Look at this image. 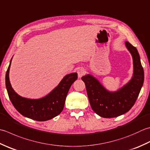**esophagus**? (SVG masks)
Masks as SVG:
<instances>
[{
  "label": "esophagus",
  "mask_w": 150,
  "mask_h": 150,
  "mask_svg": "<svg viewBox=\"0 0 150 150\" xmlns=\"http://www.w3.org/2000/svg\"><path fill=\"white\" fill-rule=\"evenodd\" d=\"M85 73H86V71H85V69L84 68H79V69H78V70H77L78 77L79 78L82 77L85 74Z\"/></svg>",
  "instance_id": "1"
}]
</instances>
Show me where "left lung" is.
<instances>
[{"label": "left lung", "mask_w": 150, "mask_h": 150, "mask_svg": "<svg viewBox=\"0 0 150 150\" xmlns=\"http://www.w3.org/2000/svg\"><path fill=\"white\" fill-rule=\"evenodd\" d=\"M126 48L133 58V73L131 79L114 92L105 88L94 76L87 74L81 78L85 83L92 110L103 118H114L128 112L139 96L144 80V73L137 49L128 42Z\"/></svg>", "instance_id": "8db88e82"}]
</instances>
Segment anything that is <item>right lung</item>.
Listing matches in <instances>:
<instances>
[{"label":"right lung","mask_w":150,"mask_h":150,"mask_svg":"<svg viewBox=\"0 0 150 150\" xmlns=\"http://www.w3.org/2000/svg\"><path fill=\"white\" fill-rule=\"evenodd\" d=\"M12 58L6 73V87L16 109L23 116L36 121H47L59 115L63 110L70 87L77 79V73H71L64 76L58 86L43 98H26L19 96L11 87L9 73Z\"/></svg>","instance_id":"right-lung-1"}]
</instances>
